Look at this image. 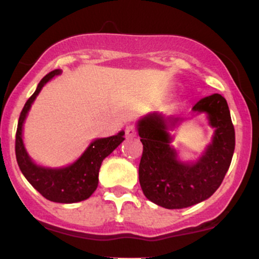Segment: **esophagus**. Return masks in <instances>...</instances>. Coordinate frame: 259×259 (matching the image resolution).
I'll return each instance as SVG.
<instances>
[{"label": "esophagus", "instance_id": "esophagus-1", "mask_svg": "<svg viewBox=\"0 0 259 259\" xmlns=\"http://www.w3.org/2000/svg\"><path fill=\"white\" fill-rule=\"evenodd\" d=\"M125 134H126V138H129V139L135 138V136H136V130H135V127H134L133 125L126 126Z\"/></svg>", "mask_w": 259, "mask_h": 259}]
</instances>
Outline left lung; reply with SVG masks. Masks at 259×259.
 <instances>
[{"label":"left lung","mask_w":259,"mask_h":259,"mask_svg":"<svg viewBox=\"0 0 259 259\" xmlns=\"http://www.w3.org/2000/svg\"><path fill=\"white\" fill-rule=\"evenodd\" d=\"M192 111L213 127L212 141L196 160L180 159L173 133L187 119L151 112L136 124L144 145L139 165L142 192L157 206L181 209L207 200L221 186L235 150V130L227 100L219 94L198 101ZM190 119V118H189Z\"/></svg>","instance_id":"1"}]
</instances>
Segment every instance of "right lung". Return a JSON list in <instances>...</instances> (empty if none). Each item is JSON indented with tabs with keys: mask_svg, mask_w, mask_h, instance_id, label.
<instances>
[{
	"mask_svg": "<svg viewBox=\"0 0 259 259\" xmlns=\"http://www.w3.org/2000/svg\"><path fill=\"white\" fill-rule=\"evenodd\" d=\"M62 72L53 70L38 82L36 90L26 101L24 108L20 113L16 135V157L19 169L25 179L37 190L45 198L57 203H76L88 200L96 191L99 185V171L103 159L108 157L121 142L124 141L123 130L117 135L109 138L92 140L78 159L65 167H45L35 163L23 141V126L30 111L31 105L36 100L37 95L50 80Z\"/></svg>",
	"mask_w": 259,
	"mask_h": 259,
	"instance_id": "right-lung-1",
	"label": "right lung"
}]
</instances>
